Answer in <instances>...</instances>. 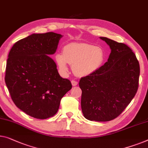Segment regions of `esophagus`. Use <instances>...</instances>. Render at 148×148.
<instances>
[{
    "instance_id": "1",
    "label": "esophagus",
    "mask_w": 148,
    "mask_h": 148,
    "mask_svg": "<svg viewBox=\"0 0 148 148\" xmlns=\"http://www.w3.org/2000/svg\"><path fill=\"white\" fill-rule=\"evenodd\" d=\"M77 82L76 81H74V80H72L71 81V84H72V85L73 86H76L77 85Z\"/></svg>"
}]
</instances>
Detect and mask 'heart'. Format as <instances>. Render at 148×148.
Here are the masks:
<instances>
[{
    "label": "heart",
    "mask_w": 148,
    "mask_h": 148,
    "mask_svg": "<svg viewBox=\"0 0 148 148\" xmlns=\"http://www.w3.org/2000/svg\"><path fill=\"white\" fill-rule=\"evenodd\" d=\"M55 59L63 72L68 71V63L76 75L85 77L99 69L104 62L105 53L102 48L93 45L71 43L64 47L63 53L55 55Z\"/></svg>",
    "instance_id": "b5f03b06"
}]
</instances>
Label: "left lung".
<instances>
[{"instance_id":"1","label":"left lung","mask_w":148,"mask_h":148,"mask_svg":"<svg viewBox=\"0 0 148 148\" xmlns=\"http://www.w3.org/2000/svg\"><path fill=\"white\" fill-rule=\"evenodd\" d=\"M99 38L110 46L111 53L103 65L79 81L81 106L88 120L108 121L120 115L136 95L140 64L126 45Z\"/></svg>"}]
</instances>
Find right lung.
<instances>
[{
    "label": "right lung",
    "instance_id": "right-lung-1",
    "mask_svg": "<svg viewBox=\"0 0 148 148\" xmlns=\"http://www.w3.org/2000/svg\"><path fill=\"white\" fill-rule=\"evenodd\" d=\"M62 37L53 32L33 33L15 42L8 54L5 83L10 97L17 108L35 118L56 114L61 98L72 88L49 57Z\"/></svg>",
    "mask_w": 148,
    "mask_h": 148
}]
</instances>
